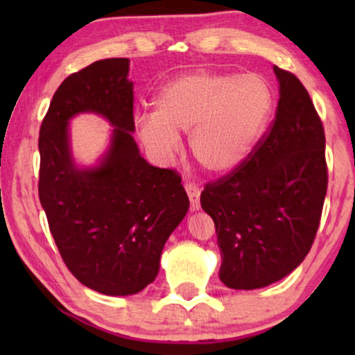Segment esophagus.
<instances>
[{
	"label": "esophagus",
	"instance_id": "34e87169",
	"mask_svg": "<svg viewBox=\"0 0 355 355\" xmlns=\"http://www.w3.org/2000/svg\"><path fill=\"white\" fill-rule=\"evenodd\" d=\"M186 192L189 196V200H191V210L197 211L200 208V189H198L197 184L193 182H186Z\"/></svg>",
	"mask_w": 355,
	"mask_h": 355
}]
</instances>
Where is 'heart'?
Returning a JSON list of instances; mask_svg holds the SVG:
<instances>
[{"mask_svg":"<svg viewBox=\"0 0 355 355\" xmlns=\"http://www.w3.org/2000/svg\"><path fill=\"white\" fill-rule=\"evenodd\" d=\"M273 90L255 74L196 71L162 87L153 113L135 116L145 145L168 158L189 132V148L203 169L227 174L254 152L271 111Z\"/></svg>","mask_w":355,"mask_h":355,"instance_id":"obj_1","label":"heart"}]
</instances>
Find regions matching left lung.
I'll use <instances>...</instances> for the list:
<instances>
[{
  "instance_id": "8db88e82",
  "label": "left lung",
  "mask_w": 355,
  "mask_h": 355,
  "mask_svg": "<svg viewBox=\"0 0 355 355\" xmlns=\"http://www.w3.org/2000/svg\"><path fill=\"white\" fill-rule=\"evenodd\" d=\"M273 71L279 100L270 130L241 168L200 196L215 221L220 279L231 289L265 288L297 268L327 196L322 121L302 82L278 66Z\"/></svg>"
}]
</instances>
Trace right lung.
Returning a JSON list of instances; mask_svg holds the SVG:
<instances>
[{
    "instance_id": "obj_1",
    "label": "right lung",
    "mask_w": 355,
    "mask_h": 355,
    "mask_svg": "<svg viewBox=\"0 0 355 355\" xmlns=\"http://www.w3.org/2000/svg\"><path fill=\"white\" fill-rule=\"evenodd\" d=\"M128 74V58L71 74L53 95L38 137V197L53 239L71 273L106 295L137 294L153 283L163 247L189 210L181 176L139 152ZM80 112L103 115L115 128L90 168L77 167L70 152L69 121Z\"/></svg>"
}]
</instances>
